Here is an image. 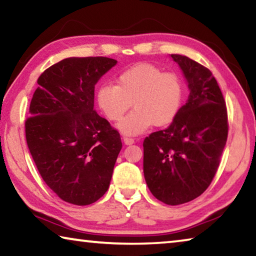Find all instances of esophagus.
<instances>
[{
	"instance_id": "esophagus-1",
	"label": "esophagus",
	"mask_w": 256,
	"mask_h": 256,
	"mask_svg": "<svg viewBox=\"0 0 256 256\" xmlns=\"http://www.w3.org/2000/svg\"><path fill=\"white\" fill-rule=\"evenodd\" d=\"M123 142L126 146H131V144H134V138H128V136H124L123 138Z\"/></svg>"
}]
</instances>
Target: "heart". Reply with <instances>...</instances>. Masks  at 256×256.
Segmentation results:
<instances>
[{
	"label": "heart",
	"mask_w": 256,
	"mask_h": 256,
	"mask_svg": "<svg viewBox=\"0 0 256 256\" xmlns=\"http://www.w3.org/2000/svg\"><path fill=\"white\" fill-rule=\"evenodd\" d=\"M184 94V82L177 73L138 64L120 72L116 86H99L96 104L110 120H120L133 105L136 108L118 124V130L125 136H138L152 124H170L183 106Z\"/></svg>",
	"instance_id": "1"
}]
</instances>
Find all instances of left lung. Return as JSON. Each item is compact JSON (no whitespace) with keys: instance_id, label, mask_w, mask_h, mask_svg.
<instances>
[{"instance_id":"1","label":"left lung","mask_w":256,"mask_h":256,"mask_svg":"<svg viewBox=\"0 0 256 256\" xmlns=\"http://www.w3.org/2000/svg\"><path fill=\"white\" fill-rule=\"evenodd\" d=\"M188 82V99L166 130L144 142V172L152 196L178 206L200 196L218 170L228 136L227 110L214 76L188 56L172 54Z\"/></svg>"}]
</instances>
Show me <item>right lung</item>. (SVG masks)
<instances>
[{"mask_svg":"<svg viewBox=\"0 0 256 256\" xmlns=\"http://www.w3.org/2000/svg\"><path fill=\"white\" fill-rule=\"evenodd\" d=\"M108 58H68L38 78L26 138L42 180L63 201L88 206L110 188L122 141L94 110V86L116 66Z\"/></svg>","mask_w":256,"mask_h":256,"instance_id":"1","label":"right lung"}]
</instances>
